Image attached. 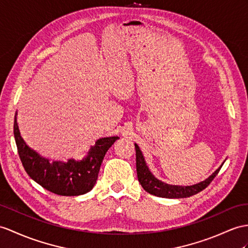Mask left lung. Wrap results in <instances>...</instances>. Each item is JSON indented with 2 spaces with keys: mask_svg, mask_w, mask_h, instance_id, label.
<instances>
[{
  "mask_svg": "<svg viewBox=\"0 0 248 248\" xmlns=\"http://www.w3.org/2000/svg\"><path fill=\"white\" fill-rule=\"evenodd\" d=\"M136 147V158H137V174L138 180L145 191H147L148 194L154 195L156 197L161 198H167V199H180V198H188L194 195H197L198 192L202 191L203 189L210 184L211 181L218 174L219 170H221L222 165L224 164V162L222 163V165L215 172H213L210 176L205 179L200 183H197L194 185H171L167 184L163 181L156 179L152 171L149 170V168L146 164V161L144 159V155L141 152L139 145L135 143Z\"/></svg>",
  "mask_w": 248,
  "mask_h": 248,
  "instance_id": "left-lung-1",
  "label": "left lung"
}]
</instances>
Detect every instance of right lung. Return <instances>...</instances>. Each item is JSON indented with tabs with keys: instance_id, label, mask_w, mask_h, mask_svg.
Listing matches in <instances>:
<instances>
[{
	"instance_id": "1",
	"label": "right lung",
	"mask_w": 248,
	"mask_h": 248,
	"mask_svg": "<svg viewBox=\"0 0 248 248\" xmlns=\"http://www.w3.org/2000/svg\"><path fill=\"white\" fill-rule=\"evenodd\" d=\"M16 116L17 111L14 123L15 140L22 164L30 178L45 189L60 196H81L93 188L105 154L120 139L119 137H106L96 140L82 160L51 161L30 148L24 141Z\"/></svg>"
}]
</instances>
